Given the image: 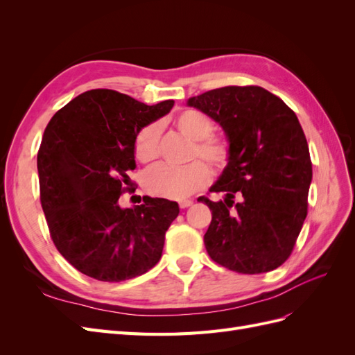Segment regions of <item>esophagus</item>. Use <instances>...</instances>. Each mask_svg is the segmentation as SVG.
I'll return each instance as SVG.
<instances>
[{
  "instance_id": "1",
  "label": "esophagus",
  "mask_w": 355,
  "mask_h": 355,
  "mask_svg": "<svg viewBox=\"0 0 355 355\" xmlns=\"http://www.w3.org/2000/svg\"><path fill=\"white\" fill-rule=\"evenodd\" d=\"M189 206H192V201L191 200H182V201H179V207L180 209H187Z\"/></svg>"
}]
</instances>
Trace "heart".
Here are the masks:
<instances>
[{
	"mask_svg": "<svg viewBox=\"0 0 355 355\" xmlns=\"http://www.w3.org/2000/svg\"><path fill=\"white\" fill-rule=\"evenodd\" d=\"M178 130L194 141L191 157L202 158L214 170L227 167L231 157L230 144L222 137L210 136L213 133V121L196 110H185L175 116ZM159 125L151 123L139 130L135 139V155L146 164L158 157L159 149ZM210 182L209 167L194 161L185 167H171L159 164L149 168L144 176V188L154 197L168 200H184L194 192L207 187Z\"/></svg>",
	"mask_w": 355,
	"mask_h": 355,
	"instance_id": "1",
	"label": "heart"
}]
</instances>
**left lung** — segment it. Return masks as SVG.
Masks as SVG:
<instances>
[{"mask_svg":"<svg viewBox=\"0 0 355 355\" xmlns=\"http://www.w3.org/2000/svg\"><path fill=\"white\" fill-rule=\"evenodd\" d=\"M227 136L230 163L201 197L211 210L204 244L211 259L240 274L286 262L302 230L313 179L309 149L296 114L257 85H228L189 98ZM238 201L235 202L234 200Z\"/></svg>","mask_w":355,"mask_h":355,"instance_id":"obj_1","label":"left lung"}]
</instances>
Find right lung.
I'll return each instance as SVG.
<instances>
[{"label": "right lung", "mask_w": 355, "mask_h": 355, "mask_svg": "<svg viewBox=\"0 0 355 355\" xmlns=\"http://www.w3.org/2000/svg\"><path fill=\"white\" fill-rule=\"evenodd\" d=\"M173 105L149 106L96 89L72 99L47 124L37 155L41 206L56 249L80 272L118 283L159 261L178 202L144 197L141 206L123 209L118 200L130 180L127 171L136 168L139 130Z\"/></svg>", "instance_id": "right-lung-1"}]
</instances>
